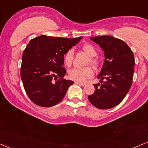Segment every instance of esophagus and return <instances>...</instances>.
I'll list each match as a JSON object with an SVG mask.
<instances>
[{
  "mask_svg": "<svg viewBox=\"0 0 148 148\" xmlns=\"http://www.w3.org/2000/svg\"><path fill=\"white\" fill-rule=\"evenodd\" d=\"M76 84H77V85L80 86H84L85 85V83H78V82H76Z\"/></svg>",
  "mask_w": 148,
  "mask_h": 148,
  "instance_id": "1",
  "label": "esophagus"
}]
</instances>
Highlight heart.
Segmentation results:
<instances>
[{"label":"heart","mask_w":148,"mask_h":148,"mask_svg":"<svg viewBox=\"0 0 148 148\" xmlns=\"http://www.w3.org/2000/svg\"><path fill=\"white\" fill-rule=\"evenodd\" d=\"M82 49L87 55L89 56V62L92 65H96L97 63L96 59H95V56L97 55V51L96 48L93 45L87 44L83 45ZM73 57H74V50L72 49L68 50L65 53L63 56V63L67 67H70L72 65ZM93 76V71L89 68H74L69 71L68 76L71 80H74L78 83H83L85 82L88 78H91Z\"/></svg>","instance_id":"b5f03b06"}]
</instances>
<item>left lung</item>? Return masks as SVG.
Here are the masks:
<instances>
[{
    "instance_id": "obj_1",
    "label": "left lung",
    "mask_w": 148,
    "mask_h": 148,
    "mask_svg": "<svg viewBox=\"0 0 148 148\" xmlns=\"http://www.w3.org/2000/svg\"><path fill=\"white\" fill-rule=\"evenodd\" d=\"M90 39L103 50L105 59L98 76L100 83L93 85L95 91L88 99L98 108H113L123 100L131 87L135 64L133 52L124 41L109 35Z\"/></svg>"
}]
</instances>
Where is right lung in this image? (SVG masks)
I'll return each instance as SVG.
<instances>
[{
  "instance_id": "add662e5",
  "label": "right lung",
  "mask_w": 148,
  "mask_h": 148,
  "mask_svg": "<svg viewBox=\"0 0 148 148\" xmlns=\"http://www.w3.org/2000/svg\"><path fill=\"white\" fill-rule=\"evenodd\" d=\"M81 38L43 35L30 41L22 54L20 76L26 93L33 103L50 107L63 100L68 87L74 83L63 78L66 74L63 67V56Z\"/></svg>"
}]
</instances>
